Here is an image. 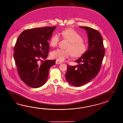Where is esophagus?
<instances>
[{"label": "esophagus", "instance_id": "34e87169", "mask_svg": "<svg viewBox=\"0 0 123 123\" xmlns=\"http://www.w3.org/2000/svg\"><path fill=\"white\" fill-rule=\"evenodd\" d=\"M56 63L57 64H61V62H60L59 61H57V60H56Z\"/></svg>", "mask_w": 123, "mask_h": 123}]
</instances>
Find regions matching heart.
<instances>
[{"label":"heart","instance_id":"obj_1","mask_svg":"<svg viewBox=\"0 0 123 123\" xmlns=\"http://www.w3.org/2000/svg\"><path fill=\"white\" fill-rule=\"evenodd\" d=\"M63 38L69 42L67 48V50L57 49L53 51L51 56L60 62H63L71 55L73 57H81L87 50V45L83 41L82 36L78 32L72 28H67L64 30L62 32ZM60 36L55 34L52 36L50 40V44L55 47L58 44Z\"/></svg>","mask_w":123,"mask_h":123}]
</instances>
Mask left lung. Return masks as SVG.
<instances>
[{
  "label": "left lung",
  "mask_w": 123,
  "mask_h": 123,
  "mask_svg": "<svg viewBox=\"0 0 123 123\" xmlns=\"http://www.w3.org/2000/svg\"><path fill=\"white\" fill-rule=\"evenodd\" d=\"M88 35V49L75 62L78 66H67L66 81L77 87L85 85L98 75L105 54L103 40L100 33L93 28L84 26Z\"/></svg>",
  "instance_id": "8db88e82"
}]
</instances>
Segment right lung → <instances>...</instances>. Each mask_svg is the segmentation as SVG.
<instances>
[{
  "mask_svg": "<svg viewBox=\"0 0 123 123\" xmlns=\"http://www.w3.org/2000/svg\"><path fill=\"white\" fill-rule=\"evenodd\" d=\"M56 27L27 29L19 35L14 49V58L19 77L25 84L38 88L46 83L49 69L55 60L38 61L47 58L49 49L48 43Z\"/></svg>",
  "mask_w": 123,
  "mask_h": 123,
  "instance_id": "right-lung-1",
  "label": "right lung"
}]
</instances>
